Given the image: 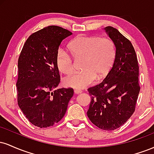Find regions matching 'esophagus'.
Instances as JSON below:
<instances>
[{"mask_svg":"<svg viewBox=\"0 0 154 154\" xmlns=\"http://www.w3.org/2000/svg\"><path fill=\"white\" fill-rule=\"evenodd\" d=\"M74 92H75V94H79V93H82V91H79V90H75V91Z\"/></svg>","mask_w":154,"mask_h":154,"instance_id":"obj_1","label":"esophagus"}]
</instances>
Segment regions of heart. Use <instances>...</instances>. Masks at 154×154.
Segmentation results:
<instances>
[{
  "mask_svg": "<svg viewBox=\"0 0 154 154\" xmlns=\"http://www.w3.org/2000/svg\"><path fill=\"white\" fill-rule=\"evenodd\" d=\"M69 50L73 57H83L81 72L63 79L66 87L84 89L94 82L95 77L100 79L110 71L116 55L114 43L109 38L97 36L79 35L69 44ZM56 65L61 73L69 75L73 72L74 65L71 55L60 49L56 54Z\"/></svg>",
  "mask_w": 154,
  "mask_h": 154,
  "instance_id": "obj_1",
  "label": "heart"
}]
</instances>
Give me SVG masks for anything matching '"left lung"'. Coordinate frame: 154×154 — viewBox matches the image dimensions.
<instances>
[{"mask_svg":"<svg viewBox=\"0 0 154 154\" xmlns=\"http://www.w3.org/2000/svg\"><path fill=\"white\" fill-rule=\"evenodd\" d=\"M103 29L115 45V59L102 82L88 88L91 101L87 114L98 128L114 130L123 125L135 111L140 89L139 66L131 42L112 26Z\"/></svg>","mask_w":154,"mask_h":154,"instance_id":"8db88e82","label":"left lung"}]
</instances>
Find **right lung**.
Instances as JSON below:
<instances>
[{
    "label": "right lung",
    "instance_id": "right-lung-1",
    "mask_svg": "<svg viewBox=\"0 0 154 154\" xmlns=\"http://www.w3.org/2000/svg\"><path fill=\"white\" fill-rule=\"evenodd\" d=\"M67 29L48 26L26 40L18 61V104L26 119L38 128L58 123L64 116L74 95L72 88H59L56 54Z\"/></svg>",
    "mask_w": 154,
    "mask_h": 154
}]
</instances>
